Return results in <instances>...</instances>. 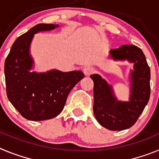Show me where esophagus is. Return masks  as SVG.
<instances>
[{
	"label": "esophagus",
	"instance_id": "1",
	"mask_svg": "<svg viewBox=\"0 0 159 159\" xmlns=\"http://www.w3.org/2000/svg\"><path fill=\"white\" fill-rule=\"evenodd\" d=\"M83 71H84V75L86 76H88L90 75L92 73H93L94 69L92 67H89V66H87V67H84V69H83Z\"/></svg>",
	"mask_w": 159,
	"mask_h": 159
}]
</instances>
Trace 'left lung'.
Instances as JSON below:
<instances>
[{"instance_id":"1","label":"left lung","mask_w":159,"mask_h":159,"mask_svg":"<svg viewBox=\"0 0 159 159\" xmlns=\"http://www.w3.org/2000/svg\"><path fill=\"white\" fill-rule=\"evenodd\" d=\"M111 58L115 61L133 63L130 74L129 101H119L114 94L111 85L98 74L90 75L94 82L93 111L101 126L111 130L130 128L143 111L151 95V70L145 55L139 48L125 44L111 49Z\"/></svg>"}]
</instances>
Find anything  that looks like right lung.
I'll return each instance as SVG.
<instances>
[{
    "mask_svg": "<svg viewBox=\"0 0 159 159\" xmlns=\"http://www.w3.org/2000/svg\"><path fill=\"white\" fill-rule=\"evenodd\" d=\"M58 27L52 24L32 27L15 40L5 60L8 99L24 118L32 121L48 120L58 116L71 89L84 77L81 71H32L34 61L30 45L34 35Z\"/></svg>",
    "mask_w": 159,
    "mask_h": 159,
    "instance_id": "obj_1",
    "label": "right lung"
}]
</instances>
